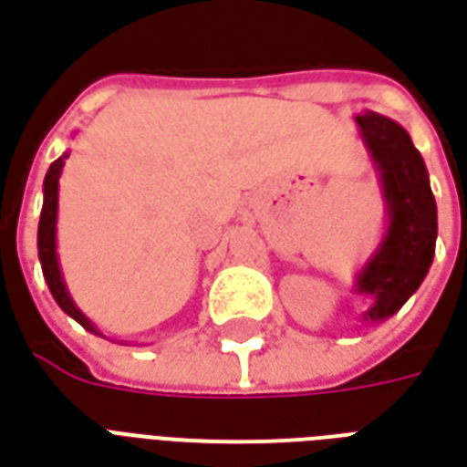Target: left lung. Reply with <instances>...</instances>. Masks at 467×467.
<instances>
[{"label": "left lung", "mask_w": 467, "mask_h": 467, "mask_svg": "<svg viewBox=\"0 0 467 467\" xmlns=\"http://www.w3.org/2000/svg\"><path fill=\"white\" fill-rule=\"evenodd\" d=\"M362 144L380 177L388 227L378 250L355 275L352 293L370 297L365 323H380L408 303L431 270L438 237V207L428 170L410 134L378 112L355 117Z\"/></svg>", "instance_id": "obj_1"}]
</instances>
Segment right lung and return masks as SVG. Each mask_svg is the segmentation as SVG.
I'll return each instance as SVG.
<instances>
[{
    "instance_id": "1",
    "label": "right lung",
    "mask_w": 467,
    "mask_h": 467,
    "mask_svg": "<svg viewBox=\"0 0 467 467\" xmlns=\"http://www.w3.org/2000/svg\"><path fill=\"white\" fill-rule=\"evenodd\" d=\"M65 157L62 154L59 160L49 164L45 177V204H42V214H39V230H36V250H39V263H42V273L49 285V293L57 300V305L65 310L72 320L82 325L85 330L95 335H102L95 327V323L87 317L72 300V295L67 290L65 277H62V267H59V257H57V204H59V174L65 167Z\"/></svg>"
}]
</instances>
